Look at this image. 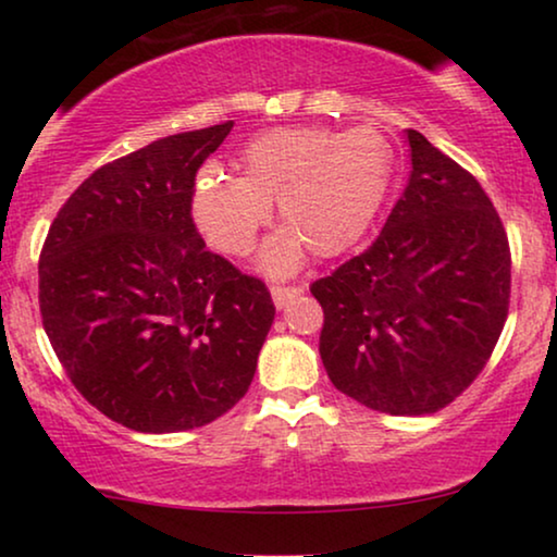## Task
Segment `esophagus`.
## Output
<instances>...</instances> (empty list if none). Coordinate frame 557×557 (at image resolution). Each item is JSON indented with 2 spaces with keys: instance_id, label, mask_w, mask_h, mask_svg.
Returning a JSON list of instances; mask_svg holds the SVG:
<instances>
[{
  "instance_id": "34e87169",
  "label": "esophagus",
  "mask_w": 557,
  "mask_h": 557,
  "mask_svg": "<svg viewBox=\"0 0 557 557\" xmlns=\"http://www.w3.org/2000/svg\"><path fill=\"white\" fill-rule=\"evenodd\" d=\"M271 296H273V304H276V309H284L288 301H294L296 296H301V288L299 286H271Z\"/></svg>"
}]
</instances>
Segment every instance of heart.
Listing matches in <instances>:
<instances>
[{"mask_svg":"<svg viewBox=\"0 0 557 557\" xmlns=\"http://www.w3.org/2000/svg\"><path fill=\"white\" fill-rule=\"evenodd\" d=\"M243 177L205 170L195 182L193 218L205 240L227 256H248L271 220H286L258 253L269 276H292L307 258L345 253L375 223L395 174L391 141L375 128L332 132L273 128L240 154Z\"/></svg>","mask_w":557,"mask_h":557,"instance_id":"heart-1","label":"heart"}]
</instances>
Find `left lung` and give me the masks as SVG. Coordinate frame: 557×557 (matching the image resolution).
Masks as SVG:
<instances>
[{
  "label": "left lung",
  "instance_id": "8db88e82",
  "mask_svg": "<svg viewBox=\"0 0 557 557\" xmlns=\"http://www.w3.org/2000/svg\"><path fill=\"white\" fill-rule=\"evenodd\" d=\"M410 180L377 240L311 284L319 355L339 393L436 413L474 383L509 307L507 233L482 185L408 128Z\"/></svg>",
  "mask_w": 557,
  "mask_h": 557
}]
</instances>
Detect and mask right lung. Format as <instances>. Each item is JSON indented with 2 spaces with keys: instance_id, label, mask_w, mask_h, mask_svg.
<instances>
[{
  "instance_id": "add662e5",
  "label": "right lung",
  "mask_w": 557,
  "mask_h": 557,
  "mask_svg": "<svg viewBox=\"0 0 557 557\" xmlns=\"http://www.w3.org/2000/svg\"><path fill=\"white\" fill-rule=\"evenodd\" d=\"M231 128L164 136L96 170L42 246L50 345L83 398L132 431L227 413L276 314L263 281L210 253L193 223L195 174Z\"/></svg>"
}]
</instances>
